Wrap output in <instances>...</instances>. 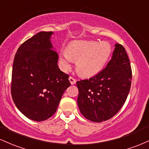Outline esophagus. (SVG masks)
I'll use <instances>...</instances> for the list:
<instances>
[{
    "label": "esophagus",
    "mask_w": 149,
    "mask_h": 149,
    "mask_svg": "<svg viewBox=\"0 0 149 149\" xmlns=\"http://www.w3.org/2000/svg\"><path fill=\"white\" fill-rule=\"evenodd\" d=\"M69 81H70V83H71V85H74L75 83H76V80L75 78H73V77H69Z\"/></svg>",
    "instance_id": "obj_1"
}]
</instances>
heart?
<instances>
[{
	"instance_id": "heart-1",
	"label": "heart",
	"mask_w": 149,
	"mask_h": 149,
	"mask_svg": "<svg viewBox=\"0 0 149 149\" xmlns=\"http://www.w3.org/2000/svg\"><path fill=\"white\" fill-rule=\"evenodd\" d=\"M111 52V46L108 42L76 40L69 44L66 50L60 52L59 65L63 71H67L73 59L76 60L78 74L85 78H90L102 71Z\"/></svg>"
}]
</instances>
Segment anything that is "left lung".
<instances>
[{"label":"left lung","instance_id":"8db88e82","mask_svg":"<svg viewBox=\"0 0 149 149\" xmlns=\"http://www.w3.org/2000/svg\"><path fill=\"white\" fill-rule=\"evenodd\" d=\"M131 80L130 62L125 49L116 43L111 59L105 69L92 78L76 83L80 113L92 122L111 118L125 102Z\"/></svg>","mask_w":149,"mask_h":149}]
</instances>
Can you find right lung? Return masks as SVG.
<instances>
[{"label":"right lung","mask_w":149,"mask_h":149,"mask_svg":"<svg viewBox=\"0 0 149 149\" xmlns=\"http://www.w3.org/2000/svg\"><path fill=\"white\" fill-rule=\"evenodd\" d=\"M52 34L36 33L22 44L15 56L12 97L17 108L32 120L50 118L71 85L69 75L58 67V54L50 40Z\"/></svg>","instance_id":"1"}]
</instances>
